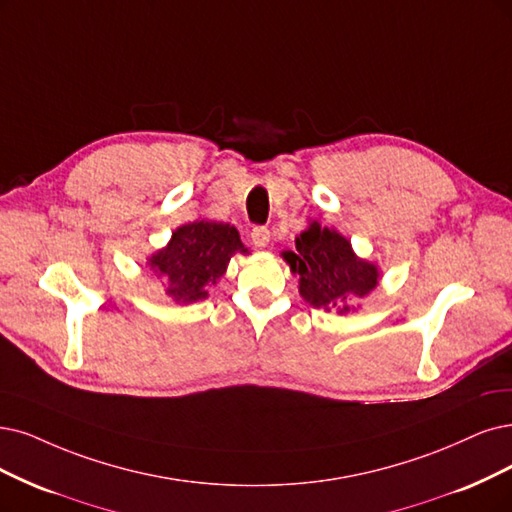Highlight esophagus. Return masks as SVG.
Here are the masks:
<instances>
[{"label":"esophagus","instance_id":"esophagus-1","mask_svg":"<svg viewBox=\"0 0 512 512\" xmlns=\"http://www.w3.org/2000/svg\"><path fill=\"white\" fill-rule=\"evenodd\" d=\"M270 230L268 227H253V232H251V240H253V244L255 246H259V249H263V246H268L270 244Z\"/></svg>","mask_w":512,"mask_h":512}]
</instances>
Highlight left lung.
<instances>
[{
    "instance_id": "obj_1",
    "label": "left lung",
    "mask_w": 512,
    "mask_h": 512,
    "mask_svg": "<svg viewBox=\"0 0 512 512\" xmlns=\"http://www.w3.org/2000/svg\"><path fill=\"white\" fill-rule=\"evenodd\" d=\"M280 255L299 276V295L312 308L354 312L352 301L367 297L380 285L382 272L377 263L358 257L344 234L318 221H310L295 238V251Z\"/></svg>"
}]
</instances>
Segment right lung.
Segmentation results:
<instances>
[{
	"instance_id": "right-lung-1",
	"label": "right lung",
	"mask_w": 512,
	"mask_h": 512,
	"mask_svg": "<svg viewBox=\"0 0 512 512\" xmlns=\"http://www.w3.org/2000/svg\"><path fill=\"white\" fill-rule=\"evenodd\" d=\"M249 249L242 244L234 225L196 219L179 225L166 246L151 253L145 266L164 280L166 295L175 304H196L208 297V287L217 285L230 259Z\"/></svg>"
}]
</instances>
